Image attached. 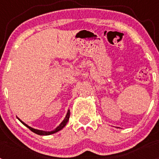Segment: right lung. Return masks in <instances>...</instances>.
<instances>
[{"label": "right lung", "mask_w": 159, "mask_h": 159, "mask_svg": "<svg viewBox=\"0 0 159 159\" xmlns=\"http://www.w3.org/2000/svg\"><path fill=\"white\" fill-rule=\"evenodd\" d=\"M69 117H70V111L68 110L67 111V115H66L65 118H64V119L62 121V123H60V125H59L58 127H57V128L55 129V130H52V131H45V130H37V129H34L32 128V127H29V125H27L26 123H25L24 122H22L20 119H19V118H17L18 119H19L20 121L22 123H23L24 125H25V127H27L30 130H32V132H34V133H36V134H39V135H49V134H54V133H56V132H58L59 130H62L63 128H64V127L66 126V124H67V123L68 122V119H69Z\"/></svg>", "instance_id": "add662e5"}]
</instances>
